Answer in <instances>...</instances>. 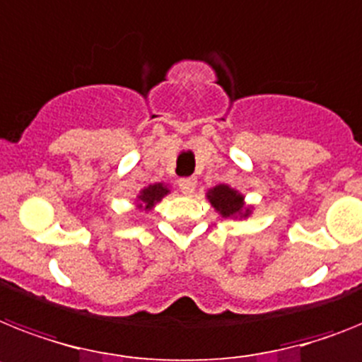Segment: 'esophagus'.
Listing matches in <instances>:
<instances>
[{
	"instance_id": "esophagus-1",
	"label": "esophagus",
	"mask_w": 362,
	"mask_h": 362,
	"mask_svg": "<svg viewBox=\"0 0 362 362\" xmlns=\"http://www.w3.org/2000/svg\"><path fill=\"white\" fill-rule=\"evenodd\" d=\"M179 188L183 194H192L194 188H196V179L194 177H183L179 179Z\"/></svg>"
}]
</instances>
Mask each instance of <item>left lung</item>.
<instances>
[{
  "label": "left lung",
  "mask_w": 362,
  "mask_h": 362,
  "mask_svg": "<svg viewBox=\"0 0 362 362\" xmlns=\"http://www.w3.org/2000/svg\"><path fill=\"white\" fill-rule=\"evenodd\" d=\"M207 199L213 205V209L222 218H235V220H246L252 216L253 207L246 203V196L238 192L237 188L229 185H216L209 188Z\"/></svg>",
  "instance_id": "1"
}]
</instances>
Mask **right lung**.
Wrapping results in <instances>:
<instances>
[{"instance_id": "right-lung-1", "label": "right lung", "mask_w": 362, "mask_h": 362, "mask_svg": "<svg viewBox=\"0 0 362 362\" xmlns=\"http://www.w3.org/2000/svg\"><path fill=\"white\" fill-rule=\"evenodd\" d=\"M168 194L170 185L151 183L136 194V198H134V207L139 209V211H146V213H148V211H151L157 203L163 202L164 196H168Z\"/></svg>"}]
</instances>
